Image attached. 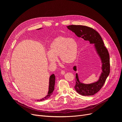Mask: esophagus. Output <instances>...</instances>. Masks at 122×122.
Wrapping results in <instances>:
<instances>
[{
  "label": "esophagus",
  "instance_id": "obj_1",
  "mask_svg": "<svg viewBox=\"0 0 122 122\" xmlns=\"http://www.w3.org/2000/svg\"><path fill=\"white\" fill-rule=\"evenodd\" d=\"M61 75H64L65 74V71H63V70H62V71L61 72Z\"/></svg>",
  "mask_w": 122,
  "mask_h": 122
}]
</instances>
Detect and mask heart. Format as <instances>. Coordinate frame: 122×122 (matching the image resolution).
<instances>
[{
	"instance_id": "1",
	"label": "heart",
	"mask_w": 122,
	"mask_h": 122,
	"mask_svg": "<svg viewBox=\"0 0 122 122\" xmlns=\"http://www.w3.org/2000/svg\"><path fill=\"white\" fill-rule=\"evenodd\" d=\"M78 54V46L75 41L65 36H58L50 44L47 60L50 64H54L59 56L61 62L66 64L73 63Z\"/></svg>"
}]
</instances>
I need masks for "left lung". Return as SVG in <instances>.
Segmentation results:
<instances>
[{"label": "left lung", "mask_w": 122, "mask_h": 122, "mask_svg": "<svg viewBox=\"0 0 122 122\" xmlns=\"http://www.w3.org/2000/svg\"><path fill=\"white\" fill-rule=\"evenodd\" d=\"M69 30L74 32L79 38L89 41L90 44H94L96 51L100 58L102 72L98 80L89 84L81 82L78 74H76V84L75 89L79 94L82 96H92L100 90L105 83L110 73V59L108 51L104 45V43L99 33L93 28L83 25H71L67 26ZM74 71H77L76 66L73 67Z\"/></svg>", "instance_id": "left-lung-1"}]
</instances>
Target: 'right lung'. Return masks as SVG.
<instances>
[{
	"label": "right lung",
	"instance_id": "right-lung-1",
	"mask_svg": "<svg viewBox=\"0 0 122 122\" xmlns=\"http://www.w3.org/2000/svg\"><path fill=\"white\" fill-rule=\"evenodd\" d=\"M42 29V28H40L39 29H37L38 30H39V29ZM55 76L54 74L51 75L50 77H49V90L48 92V94L45 97H44L43 98L40 99V100H37V101H42L45 100H47L48 99L51 95H52L53 92L54 90V85H55Z\"/></svg>",
	"mask_w": 122,
	"mask_h": 122
}]
</instances>
